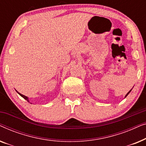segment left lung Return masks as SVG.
<instances>
[{"instance_id": "left-lung-1", "label": "left lung", "mask_w": 146, "mask_h": 146, "mask_svg": "<svg viewBox=\"0 0 146 146\" xmlns=\"http://www.w3.org/2000/svg\"><path fill=\"white\" fill-rule=\"evenodd\" d=\"M131 90H132V89H131ZM131 90H129V92H127V94H126V95H125V97H126V96H127V95H128V94H129V92H131Z\"/></svg>"}]
</instances>
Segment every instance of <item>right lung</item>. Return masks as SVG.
<instances>
[{
  "mask_svg": "<svg viewBox=\"0 0 146 146\" xmlns=\"http://www.w3.org/2000/svg\"><path fill=\"white\" fill-rule=\"evenodd\" d=\"M16 91H17V90H16ZM17 93L19 94L20 96H22V97L23 98H25V99L26 100H27L28 102H30V101H29V98H28L27 96H25V95L22 94H21V93H19V92H18V91H17Z\"/></svg>",
  "mask_w": 146,
  "mask_h": 146,
  "instance_id": "obj_1",
  "label": "right lung"
}]
</instances>
